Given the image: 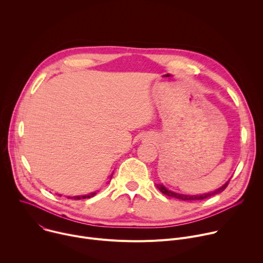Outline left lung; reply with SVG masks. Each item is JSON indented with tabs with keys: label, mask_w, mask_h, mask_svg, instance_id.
I'll list each match as a JSON object with an SVG mask.
<instances>
[{
	"label": "left lung",
	"mask_w": 263,
	"mask_h": 263,
	"mask_svg": "<svg viewBox=\"0 0 263 263\" xmlns=\"http://www.w3.org/2000/svg\"><path fill=\"white\" fill-rule=\"evenodd\" d=\"M228 183H229V181H227L223 185H221L219 189H217V190H215L213 192L202 194V195H197V196H195V195H183V194H178V193L168 191L163 184H157V189L162 194H164V195H166L168 197L175 198V199H179V200H183V201H199V200H204V199H207L209 197H212V196H215L217 194H220L221 192L224 191V189H226Z\"/></svg>",
	"instance_id": "8db88e82"
}]
</instances>
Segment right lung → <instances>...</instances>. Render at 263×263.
<instances>
[{"label":"right lung","instance_id":"right-lung-1","mask_svg":"<svg viewBox=\"0 0 263 263\" xmlns=\"http://www.w3.org/2000/svg\"><path fill=\"white\" fill-rule=\"evenodd\" d=\"M112 175H114V174H111L110 180H111V178H112ZM96 195H97V192L90 193V194L84 195V196H74V197H67V198H68V199H74V200H81V199H88V198H91V197H93V196H96ZM60 196H61V195H60Z\"/></svg>","mask_w":263,"mask_h":263}]
</instances>
